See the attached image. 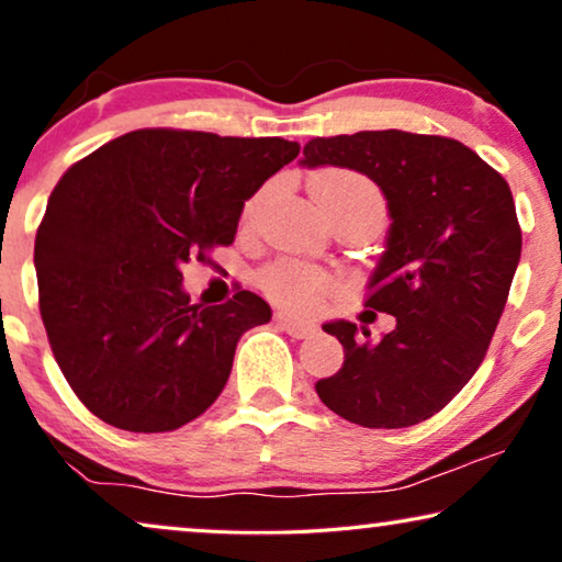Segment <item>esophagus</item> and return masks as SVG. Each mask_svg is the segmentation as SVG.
I'll return each mask as SVG.
<instances>
[{
	"mask_svg": "<svg viewBox=\"0 0 562 562\" xmlns=\"http://www.w3.org/2000/svg\"><path fill=\"white\" fill-rule=\"evenodd\" d=\"M276 325H279L286 335L296 337V340H302V337H310L314 333L312 322L296 319V317H291V314H283V312L276 314Z\"/></svg>",
	"mask_w": 562,
	"mask_h": 562,
	"instance_id": "obj_1",
	"label": "esophagus"
}]
</instances>
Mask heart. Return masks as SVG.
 Returning a JSON list of instances; mask_svg holds the SVG:
<instances>
[{"label": "heart", "mask_w": 562, "mask_h": 562, "mask_svg": "<svg viewBox=\"0 0 562 562\" xmlns=\"http://www.w3.org/2000/svg\"><path fill=\"white\" fill-rule=\"evenodd\" d=\"M310 189L314 202L319 210L327 214H335L337 210H358V206H373V210H383V199L379 187L363 173L348 171V168H322L310 179ZM260 196H252L245 204V222H252L258 217ZM263 289L276 299L281 306L294 312H310L325 302L333 291V279L319 268L296 263V260H283L276 263L263 273Z\"/></svg>", "instance_id": "heart-1"}]
</instances>
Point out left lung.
Here are the masks:
<instances>
[{
  "instance_id": "obj_1",
  "label": "left lung",
  "mask_w": 562,
  "mask_h": 562,
  "mask_svg": "<svg viewBox=\"0 0 562 562\" xmlns=\"http://www.w3.org/2000/svg\"><path fill=\"white\" fill-rule=\"evenodd\" d=\"M302 166L379 183L391 227L366 306L396 317L379 340L356 322H327L345 363L314 389L352 425H419L473 379L502 319L521 256L509 183L468 145L404 130L312 137Z\"/></svg>"
}]
</instances>
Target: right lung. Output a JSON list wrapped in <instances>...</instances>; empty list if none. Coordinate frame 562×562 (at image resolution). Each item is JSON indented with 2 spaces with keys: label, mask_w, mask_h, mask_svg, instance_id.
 <instances>
[{
  "label": "right lung",
  "mask_w": 562,
  "mask_h": 562,
  "mask_svg": "<svg viewBox=\"0 0 562 562\" xmlns=\"http://www.w3.org/2000/svg\"><path fill=\"white\" fill-rule=\"evenodd\" d=\"M299 156L283 137L135 130L60 176L35 237L48 342L91 414L171 432L222 394L237 340L271 319L252 291L191 304L181 266L235 240L243 206Z\"/></svg>",
  "instance_id": "add662e5"
}]
</instances>
